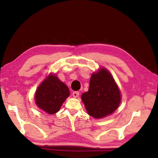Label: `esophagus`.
<instances>
[{
    "label": "esophagus",
    "mask_w": 158,
    "mask_h": 158,
    "mask_svg": "<svg viewBox=\"0 0 158 158\" xmlns=\"http://www.w3.org/2000/svg\"><path fill=\"white\" fill-rule=\"evenodd\" d=\"M73 97H74V98H77V97H79V93L78 91H74V92L73 93Z\"/></svg>",
    "instance_id": "esophagus-1"
}]
</instances>
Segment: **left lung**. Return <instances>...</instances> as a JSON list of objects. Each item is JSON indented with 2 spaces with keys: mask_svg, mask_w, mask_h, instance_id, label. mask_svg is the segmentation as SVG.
Here are the masks:
<instances>
[{
  "mask_svg": "<svg viewBox=\"0 0 158 158\" xmlns=\"http://www.w3.org/2000/svg\"><path fill=\"white\" fill-rule=\"evenodd\" d=\"M81 100L90 116L101 118L118 107L121 93L111 74L102 68L92 74L89 89L81 95Z\"/></svg>",
  "mask_w": 158,
  "mask_h": 158,
  "instance_id": "1",
  "label": "left lung"
}]
</instances>
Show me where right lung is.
<instances>
[{
    "instance_id": "obj_1",
    "label": "right lung",
    "mask_w": 158,
    "mask_h": 158,
    "mask_svg": "<svg viewBox=\"0 0 158 158\" xmlns=\"http://www.w3.org/2000/svg\"><path fill=\"white\" fill-rule=\"evenodd\" d=\"M69 95L67 85L56 75H50L37 88L35 100L40 109L49 114L56 113Z\"/></svg>"
}]
</instances>
